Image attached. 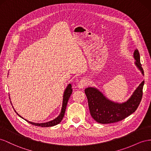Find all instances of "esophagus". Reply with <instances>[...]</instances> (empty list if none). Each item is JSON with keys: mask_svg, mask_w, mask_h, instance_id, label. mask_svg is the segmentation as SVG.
<instances>
[{"mask_svg": "<svg viewBox=\"0 0 151 151\" xmlns=\"http://www.w3.org/2000/svg\"><path fill=\"white\" fill-rule=\"evenodd\" d=\"M88 85V82L87 80L85 78H83L79 81V82L78 83V87L79 88H83L85 87H87Z\"/></svg>", "mask_w": 151, "mask_h": 151, "instance_id": "1", "label": "esophagus"}]
</instances>
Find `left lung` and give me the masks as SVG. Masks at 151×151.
<instances>
[{
  "mask_svg": "<svg viewBox=\"0 0 151 151\" xmlns=\"http://www.w3.org/2000/svg\"><path fill=\"white\" fill-rule=\"evenodd\" d=\"M133 57L137 67L144 74L143 68L140 60V54L137 49L134 51ZM143 81L133 93L129 99L123 103L114 102L106 98L97 88L88 87L85 88L88 107L92 117L99 123L108 124L121 121L132 114L139 107L143 94Z\"/></svg>",
  "mask_w": 151,
  "mask_h": 151,
  "instance_id": "left-lung-1",
  "label": "left lung"
}]
</instances>
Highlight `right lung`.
<instances>
[{
    "label": "right lung",
    "mask_w": 151,
    "mask_h": 151,
    "mask_svg": "<svg viewBox=\"0 0 151 151\" xmlns=\"http://www.w3.org/2000/svg\"><path fill=\"white\" fill-rule=\"evenodd\" d=\"M72 91H73V89L71 88V85L70 83L68 86L67 87L65 90V91L64 92V95H63V106H62V109H61V113L58 116V117L52 120L50 122H46V123H33V122H28V120L25 119L26 121L27 122H28L29 123L33 124V125H35V126H38V127H53L56 125V124H59L60 122L62 121V119L64 117V113H65V111H66V106L68 104V102L69 99L70 97V96L72 93ZM16 112V111H14ZM19 116H20L21 118V116H19L18 113H17ZM23 119H24L23 118H22Z\"/></svg>",
    "instance_id": "1"
}]
</instances>
